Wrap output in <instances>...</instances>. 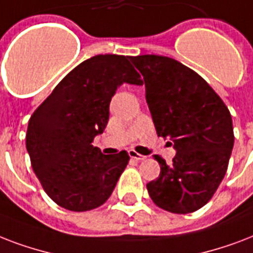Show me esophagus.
Masks as SVG:
<instances>
[{
    "mask_svg": "<svg viewBox=\"0 0 253 253\" xmlns=\"http://www.w3.org/2000/svg\"><path fill=\"white\" fill-rule=\"evenodd\" d=\"M129 157L133 158V160H136V161H144L145 156H141V154H138L137 152H134V150H129Z\"/></svg>",
    "mask_w": 253,
    "mask_h": 253,
    "instance_id": "1",
    "label": "esophagus"
}]
</instances>
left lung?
<instances>
[{"mask_svg":"<svg viewBox=\"0 0 253 253\" xmlns=\"http://www.w3.org/2000/svg\"><path fill=\"white\" fill-rule=\"evenodd\" d=\"M144 76L146 103L158 136L170 137L173 164L154 156L161 173L146 185L152 201L174 214L199 210L215 194L234 148L231 113L206 80L161 55L130 58Z\"/></svg>","mask_w":253,"mask_h":253,"instance_id":"obj_1","label":"left lung"}]
</instances>
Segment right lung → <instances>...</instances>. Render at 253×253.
Returning a JSON list of instances; mask_svg holds the SVG:
<instances>
[{"mask_svg":"<svg viewBox=\"0 0 253 253\" xmlns=\"http://www.w3.org/2000/svg\"><path fill=\"white\" fill-rule=\"evenodd\" d=\"M132 56H92L64 76L29 120L26 149L43 190L70 211H88L111 197L128 153L105 156L92 145L109 120L123 83L141 85Z\"/></svg>","mask_w":253,"mask_h":253,"instance_id":"obj_1","label":"right lung"}]
</instances>
